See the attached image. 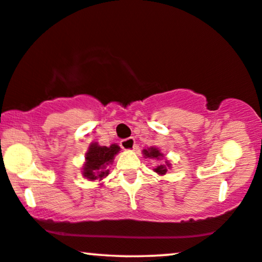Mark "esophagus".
<instances>
[{
    "label": "esophagus",
    "mask_w": 262,
    "mask_h": 262,
    "mask_svg": "<svg viewBox=\"0 0 262 262\" xmlns=\"http://www.w3.org/2000/svg\"><path fill=\"white\" fill-rule=\"evenodd\" d=\"M120 146L125 150L135 149V146H136L135 138L134 137H128V138L123 139V141H120Z\"/></svg>",
    "instance_id": "esophagus-1"
}]
</instances>
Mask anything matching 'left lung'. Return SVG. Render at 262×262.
I'll use <instances>...</instances> for the list:
<instances>
[{"label":"left lung","mask_w":262,"mask_h":262,"mask_svg":"<svg viewBox=\"0 0 262 262\" xmlns=\"http://www.w3.org/2000/svg\"><path fill=\"white\" fill-rule=\"evenodd\" d=\"M143 152H144V155L146 157H152V159L155 157V159L159 160L160 157H162V154H161L160 150H157L156 148H149L148 150H143ZM167 166H169V164L167 163ZM154 170H155L157 174L163 175L167 173V167L164 166V164H160V166H157Z\"/></svg>","instance_id":"1"}]
</instances>
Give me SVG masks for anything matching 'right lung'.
Here are the masks:
<instances>
[{
  "mask_svg": "<svg viewBox=\"0 0 262 262\" xmlns=\"http://www.w3.org/2000/svg\"><path fill=\"white\" fill-rule=\"evenodd\" d=\"M120 148L117 144L111 146H100L94 143L89 148L85 155V163L83 167V177L89 180H102L108 175V166L119 152Z\"/></svg>",
  "mask_w": 262,
  "mask_h": 262,
  "instance_id": "right-lung-1",
  "label": "right lung"
}]
</instances>
